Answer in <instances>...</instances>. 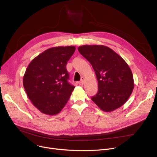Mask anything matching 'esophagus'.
I'll use <instances>...</instances> for the list:
<instances>
[{
	"label": "esophagus",
	"mask_w": 157,
	"mask_h": 157,
	"mask_svg": "<svg viewBox=\"0 0 157 157\" xmlns=\"http://www.w3.org/2000/svg\"><path fill=\"white\" fill-rule=\"evenodd\" d=\"M84 83H85V78L84 77H82L81 80L79 82V84L80 85H83L84 84Z\"/></svg>",
	"instance_id": "34e87169"
}]
</instances>
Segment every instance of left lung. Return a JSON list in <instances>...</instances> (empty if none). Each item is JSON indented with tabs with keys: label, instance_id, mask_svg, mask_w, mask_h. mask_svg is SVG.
I'll list each match as a JSON object with an SVG mask.
<instances>
[{
	"label": "left lung",
	"instance_id": "8db88e82",
	"mask_svg": "<svg viewBox=\"0 0 157 157\" xmlns=\"http://www.w3.org/2000/svg\"><path fill=\"white\" fill-rule=\"evenodd\" d=\"M91 63L98 81V92L91 99L101 110L111 112L128 99L134 83L132 72L122 58L103 45H83L78 48Z\"/></svg>",
	"mask_w": 157,
	"mask_h": 157
}]
</instances>
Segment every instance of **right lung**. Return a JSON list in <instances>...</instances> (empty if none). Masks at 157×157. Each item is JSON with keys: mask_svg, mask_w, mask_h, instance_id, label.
<instances>
[{"mask_svg": "<svg viewBox=\"0 0 157 157\" xmlns=\"http://www.w3.org/2000/svg\"><path fill=\"white\" fill-rule=\"evenodd\" d=\"M74 46L49 48L33 59L23 76V87L37 109L48 115L59 113L75 86L71 85L66 65Z\"/></svg>", "mask_w": 157, "mask_h": 157, "instance_id": "1", "label": "right lung"}]
</instances>
